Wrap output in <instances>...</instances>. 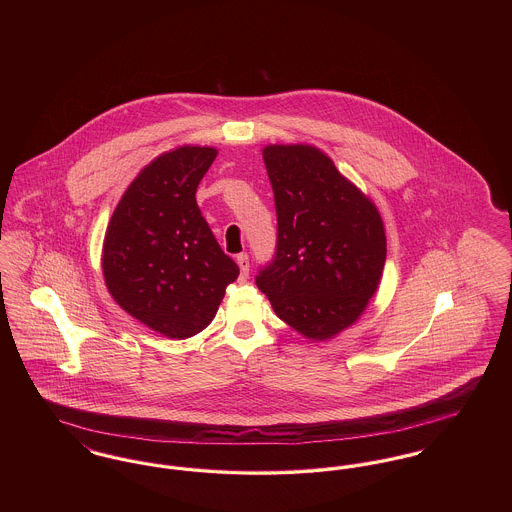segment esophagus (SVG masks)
Listing matches in <instances>:
<instances>
[{"instance_id": "34e87169", "label": "esophagus", "mask_w": 512, "mask_h": 512, "mask_svg": "<svg viewBox=\"0 0 512 512\" xmlns=\"http://www.w3.org/2000/svg\"><path fill=\"white\" fill-rule=\"evenodd\" d=\"M236 263L240 267V278L247 280V276H249V257H247V253H240L236 257Z\"/></svg>"}]
</instances>
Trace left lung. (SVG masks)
<instances>
[{"label":"left lung","mask_w":512,"mask_h":512,"mask_svg":"<svg viewBox=\"0 0 512 512\" xmlns=\"http://www.w3.org/2000/svg\"><path fill=\"white\" fill-rule=\"evenodd\" d=\"M276 251L255 282L274 313L311 340L351 326L378 290L386 232L376 205L313 146L263 149Z\"/></svg>","instance_id":"obj_1"}]
</instances>
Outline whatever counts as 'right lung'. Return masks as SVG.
I'll use <instances>...</instances> for the list:
<instances>
[{
    "label": "right lung",
    "mask_w": 512,
    "mask_h": 512,
    "mask_svg": "<svg viewBox=\"0 0 512 512\" xmlns=\"http://www.w3.org/2000/svg\"><path fill=\"white\" fill-rule=\"evenodd\" d=\"M217 153L182 146L153 159L126 188L103 240L101 267L113 299L174 340L207 328L240 274L195 201Z\"/></svg>",
    "instance_id": "add662e5"
}]
</instances>
